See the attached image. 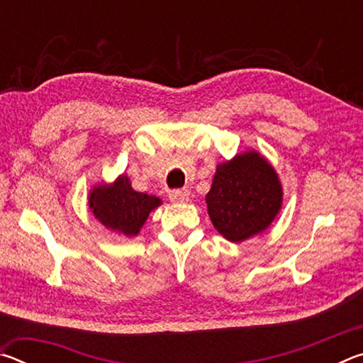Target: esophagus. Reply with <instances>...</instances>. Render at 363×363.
Returning <instances> with one entry per match:
<instances>
[{
  "mask_svg": "<svg viewBox=\"0 0 363 363\" xmlns=\"http://www.w3.org/2000/svg\"><path fill=\"white\" fill-rule=\"evenodd\" d=\"M190 192L187 189H176L169 192V200L174 201V203H184V201H189Z\"/></svg>",
  "mask_w": 363,
  "mask_h": 363,
  "instance_id": "esophagus-1",
  "label": "esophagus"
}]
</instances>
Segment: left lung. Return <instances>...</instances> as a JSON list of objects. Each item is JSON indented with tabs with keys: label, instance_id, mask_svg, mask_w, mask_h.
Masks as SVG:
<instances>
[{
	"label": "left lung",
	"instance_id": "8db88e82",
	"mask_svg": "<svg viewBox=\"0 0 363 363\" xmlns=\"http://www.w3.org/2000/svg\"><path fill=\"white\" fill-rule=\"evenodd\" d=\"M206 205L220 235L230 242L247 240L277 216L281 206L277 173L259 153L238 155L218 167Z\"/></svg>",
	"mask_w": 363,
	"mask_h": 363
}]
</instances>
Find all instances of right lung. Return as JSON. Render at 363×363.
Returning a JSON list of instances; mask_svg holds the SVG:
<instances>
[{
  "mask_svg": "<svg viewBox=\"0 0 363 363\" xmlns=\"http://www.w3.org/2000/svg\"><path fill=\"white\" fill-rule=\"evenodd\" d=\"M162 205L158 196L136 192L128 176H120L112 186H99L89 195V210L108 229L123 235H138L152 210Z\"/></svg>",
  "mask_w": 363,
  "mask_h": 363,
  "instance_id": "right-lung-1",
  "label": "right lung"
}]
</instances>
